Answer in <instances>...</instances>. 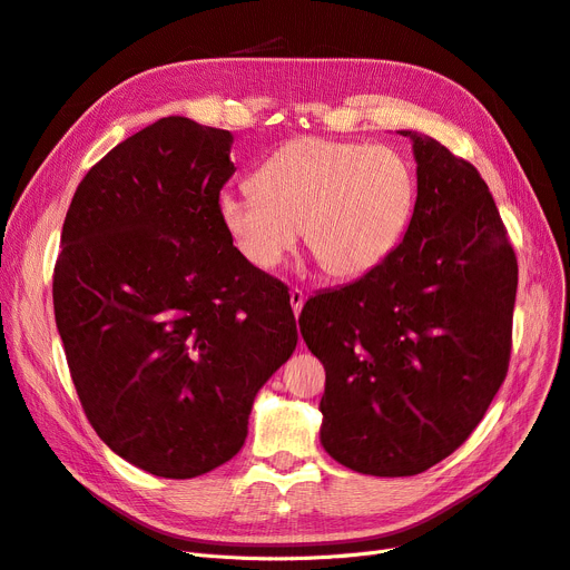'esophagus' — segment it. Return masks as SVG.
<instances>
[{
	"label": "esophagus",
	"instance_id": "1",
	"mask_svg": "<svg viewBox=\"0 0 570 570\" xmlns=\"http://www.w3.org/2000/svg\"><path fill=\"white\" fill-rule=\"evenodd\" d=\"M304 302H306L304 292H302L299 287H292V289H289V304H292V311H294V315H299V313H302V306H304Z\"/></svg>",
	"mask_w": 570,
	"mask_h": 570
}]
</instances>
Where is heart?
<instances>
[{"label":"heart","instance_id":"obj_1","mask_svg":"<svg viewBox=\"0 0 570 570\" xmlns=\"http://www.w3.org/2000/svg\"><path fill=\"white\" fill-rule=\"evenodd\" d=\"M247 191L219 196V219L255 268H276L297 245L334 281L360 278L397 243L414 177L389 147L299 138L273 151Z\"/></svg>","mask_w":570,"mask_h":570}]
</instances>
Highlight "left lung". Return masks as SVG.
I'll return each instance as SVG.
<instances>
[{
  "label": "left lung",
  "mask_w": 570,
  "mask_h": 570,
  "mask_svg": "<svg viewBox=\"0 0 570 570\" xmlns=\"http://www.w3.org/2000/svg\"><path fill=\"white\" fill-rule=\"evenodd\" d=\"M414 142L416 206L402 243L299 315L325 367L321 442L362 474H419L456 451L505 381L517 257L476 168Z\"/></svg>",
  "instance_id": "8db88e82"
}]
</instances>
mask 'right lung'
Instances as JSON below:
<instances>
[{
	"instance_id": "right-lung-1",
	"label": "right lung",
	"mask_w": 570,
	"mask_h": 570,
	"mask_svg": "<svg viewBox=\"0 0 570 570\" xmlns=\"http://www.w3.org/2000/svg\"><path fill=\"white\" fill-rule=\"evenodd\" d=\"M234 135L166 117L86 173L53 271L56 325L86 419L166 480L232 461L262 385L297 346L287 287L224 232Z\"/></svg>"
}]
</instances>
